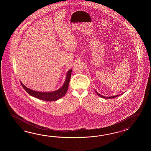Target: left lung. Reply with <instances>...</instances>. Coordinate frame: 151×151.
I'll return each instance as SVG.
<instances>
[{
	"label": "left lung",
	"instance_id": "obj_1",
	"mask_svg": "<svg viewBox=\"0 0 151 151\" xmlns=\"http://www.w3.org/2000/svg\"><path fill=\"white\" fill-rule=\"evenodd\" d=\"M95 91H96V94H97V95L98 96H100L101 98H105V99H112V98H116V96H119L120 95H121V94H119V95H116V96H102V95H101V94H100L99 93H98L97 92H96V91L95 90Z\"/></svg>",
	"mask_w": 151,
	"mask_h": 151
}]
</instances>
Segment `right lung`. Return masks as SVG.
Instances as JSON below:
<instances>
[{"label":"right lung","mask_w":151,"mask_h":151,"mask_svg":"<svg viewBox=\"0 0 151 151\" xmlns=\"http://www.w3.org/2000/svg\"><path fill=\"white\" fill-rule=\"evenodd\" d=\"M71 72H72V69H70L69 71H68L66 73V79L63 85L58 90L53 92H38L27 88L22 82H21V84L23 87V88L31 96H34L38 99L45 100V101H55L63 97L67 92L68 85L71 79Z\"/></svg>","instance_id":"right-lung-1"}]
</instances>
